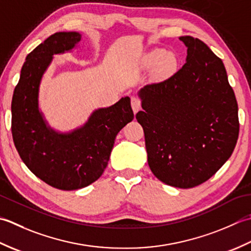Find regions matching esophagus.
<instances>
[{
    "label": "esophagus",
    "mask_w": 251,
    "mask_h": 251,
    "mask_svg": "<svg viewBox=\"0 0 251 251\" xmlns=\"http://www.w3.org/2000/svg\"><path fill=\"white\" fill-rule=\"evenodd\" d=\"M131 106L133 111H134V114H136V112L141 109V100L137 99V97H132Z\"/></svg>",
    "instance_id": "34e87169"
}]
</instances>
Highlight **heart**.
Returning <instances> with one entry per match:
<instances>
[{
  "label": "heart",
  "instance_id": "1",
  "mask_svg": "<svg viewBox=\"0 0 251 251\" xmlns=\"http://www.w3.org/2000/svg\"><path fill=\"white\" fill-rule=\"evenodd\" d=\"M158 63V68L162 73H170L176 67L177 58L176 54L171 52H166L162 49H156L148 53L144 58V64L147 66H152Z\"/></svg>",
  "mask_w": 251,
  "mask_h": 251
}]
</instances>
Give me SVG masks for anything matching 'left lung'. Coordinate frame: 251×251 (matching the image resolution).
Masks as SVG:
<instances>
[{
    "mask_svg": "<svg viewBox=\"0 0 251 251\" xmlns=\"http://www.w3.org/2000/svg\"><path fill=\"white\" fill-rule=\"evenodd\" d=\"M180 40L187 48L186 63L170 78L140 90L143 110L135 118L154 176L167 185L191 188L231 157L238 106L223 61L199 39Z\"/></svg>",
    "mask_w": 251,
    "mask_h": 251,
    "instance_id": "1",
    "label": "left lung"
}]
</instances>
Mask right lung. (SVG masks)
Returning a JSON list of instances; mask_svg holds the SVG:
<instances>
[{"label": "right lung", "mask_w": 251, "mask_h": 251, "mask_svg": "<svg viewBox=\"0 0 251 251\" xmlns=\"http://www.w3.org/2000/svg\"><path fill=\"white\" fill-rule=\"evenodd\" d=\"M75 31L56 32L25 57L12 100V134L25 165L35 176L63 191L95 182L108 165L118 132L134 118L130 97L96 109L85 124L68 133L52 129L39 109L40 83L53 55L71 50Z\"/></svg>", "instance_id": "add662e5"}]
</instances>
